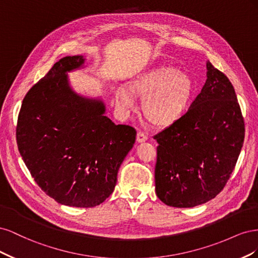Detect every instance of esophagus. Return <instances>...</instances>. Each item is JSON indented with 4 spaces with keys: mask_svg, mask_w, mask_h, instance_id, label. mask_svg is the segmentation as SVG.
<instances>
[{
    "mask_svg": "<svg viewBox=\"0 0 258 258\" xmlns=\"http://www.w3.org/2000/svg\"><path fill=\"white\" fill-rule=\"evenodd\" d=\"M146 140H147V137H146V135L144 134V132L139 131L138 135H137V141L139 143H142V142H145Z\"/></svg>",
    "mask_w": 258,
    "mask_h": 258,
    "instance_id": "1",
    "label": "esophagus"
}]
</instances>
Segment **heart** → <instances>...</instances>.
Instances as JSON below:
<instances>
[{
  "instance_id": "obj_1",
  "label": "heart",
  "mask_w": 258,
  "mask_h": 258,
  "mask_svg": "<svg viewBox=\"0 0 258 258\" xmlns=\"http://www.w3.org/2000/svg\"><path fill=\"white\" fill-rule=\"evenodd\" d=\"M135 93L144 98L142 111L155 127H169L181 118L192 95L189 77L169 67H159L116 88L117 107L126 115L135 111Z\"/></svg>"
}]
</instances>
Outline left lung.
Segmentation results:
<instances>
[{
  "instance_id": "left-lung-1",
  "label": "left lung",
  "mask_w": 258,
  "mask_h": 258,
  "mask_svg": "<svg viewBox=\"0 0 258 258\" xmlns=\"http://www.w3.org/2000/svg\"><path fill=\"white\" fill-rule=\"evenodd\" d=\"M154 139L156 194L163 204L192 208L215 198L244 141V120L228 77L208 61L206 84L189 110Z\"/></svg>"
}]
</instances>
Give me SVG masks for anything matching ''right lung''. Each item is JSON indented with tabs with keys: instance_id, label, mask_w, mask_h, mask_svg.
I'll return each mask as SVG.
<instances>
[{
	"instance_id": "add662e5",
	"label": "right lung",
	"mask_w": 258,
	"mask_h": 258,
	"mask_svg": "<svg viewBox=\"0 0 258 258\" xmlns=\"http://www.w3.org/2000/svg\"><path fill=\"white\" fill-rule=\"evenodd\" d=\"M83 56L60 59L22 101L17 122L21 157L41 189L58 204L92 208L110 197L137 131L115 124L102 100L82 97L68 72Z\"/></svg>"
}]
</instances>
